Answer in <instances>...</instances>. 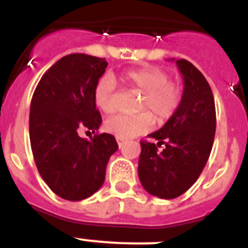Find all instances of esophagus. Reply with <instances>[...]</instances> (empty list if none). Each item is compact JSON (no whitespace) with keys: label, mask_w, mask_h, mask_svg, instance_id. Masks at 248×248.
Listing matches in <instances>:
<instances>
[{"label":"esophagus","mask_w":248,"mask_h":248,"mask_svg":"<svg viewBox=\"0 0 248 248\" xmlns=\"http://www.w3.org/2000/svg\"><path fill=\"white\" fill-rule=\"evenodd\" d=\"M117 141H118V145H119V148H122V146L126 143V140L119 139V138H117Z\"/></svg>","instance_id":"1"}]
</instances>
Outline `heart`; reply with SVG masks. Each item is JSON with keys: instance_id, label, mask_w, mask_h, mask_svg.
<instances>
[{"instance_id": "1", "label": "heart", "mask_w": 248, "mask_h": 248, "mask_svg": "<svg viewBox=\"0 0 248 248\" xmlns=\"http://www.w3.org/2000/svg\"><path fill=\"white\" fill-rule=\"evenodd\" d=\"M122 80L129 88L144 94L139 104V110H149L137 115H117L105 122L108 133L119 139H131L145 134L153 128L154 117L157 122L169 120L177 110L181 102V91L165 71L157 67H144L125 72ZM115 80L113 77H102L94 87V103L105 114H113L117 110L114 102ZM153 113L152 116L151 114Z\"/></svg>"}]
</instances>
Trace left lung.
Returning <instances> with one entry per match:
<instances>
[{
  "label": "left lung",
  "instance_id": "1",
  "mask_svg": "<svg viewBox=\"0 0 248 248\" xmlns=\"http://www.w3.org/2000/svg\"><path fill=\"white\" fill-rule=\"evenodd\" d=\"M176 64L184 77L180 105L165 125L148 135L157 143L140 141V183L160 199L183 195L202 172L214 144L216 110L214 94L198 68L186 59ZM163 145V150L158 148Z\"/></svg>",
  "mask_w": 248,
  "mask_h": 248
}]
</instances>
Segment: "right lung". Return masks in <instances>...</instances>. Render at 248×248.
I'll use <instances>...</instances> for the list:
<instances>
[{
	"instance_id": "obj_1",
	"label": "right lung",
	"mask_w": 248,
	"mask_h": 248,
	"mask_svg": "<svg viewBox=\"0 0 248 248\" xmlns=\"http://www.w3.org/2000/svg\"><path fill=\"white\" fill-rule=\"evenodd\" d=\"M105 58L73 53L42 76L32 97L30 140L39 175L59 198L80 201L102 187L109 157L118 150L111 134H99L102 115L94 87L104 74ZM82 130L95 132L91 140Z\"/></svg>"
}]
</instances>
